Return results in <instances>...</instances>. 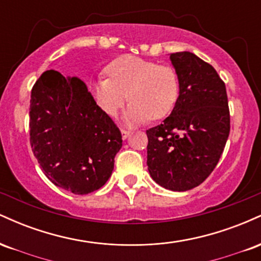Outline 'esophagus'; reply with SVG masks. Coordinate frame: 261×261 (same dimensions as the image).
Instances as JSON below:
<instances>
[{
  "mask_svg": "<svg viewBox=\"0 0 261 261\" xmlns=\"http://www.w3.org/2000/svg\"><path fill=\"white\" fill-rule=\"evenodd\" d=\"M130 131L127 130H121V136H122V140H126L128 136H130Z\"/></svg>",
  "mask_w": 261,
  "mask_h": 261,
  "instance_id": "1",
  "label": "esophagus"
}]
</instances>
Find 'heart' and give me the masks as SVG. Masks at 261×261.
<instances>
[{
	"mask_svg": "<svg viewBox=\"0 0 261 261\" xmlns=\"http://www.w3.org/2000/svg\"><path fill=\"white\" fill-rule=\"evenodd\" d=\"M108 77L99 76L91 83L97 106L109 116H115L128 98L124 112L127 125L149 118H164L172 112L179 97V79L174 68L136 56L116 59L107 67Z\"/></svg>",
	"mask_w": 261,
	"mask_h": 261,
	"instance_id": "obj_1",
	"label": "heart"
}]
</instances>
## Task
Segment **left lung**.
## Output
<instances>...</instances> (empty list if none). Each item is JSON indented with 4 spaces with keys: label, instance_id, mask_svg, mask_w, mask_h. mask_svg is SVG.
<instances>
[{
    "label": "left lung",
    "instance_id": "left-lung-1",
    "mask_svg": "<svg viewBox=\"0 0 261 261\" xmlns=\"http://www.w3.org/2000/svg\"><path fill=\"white\" fill-rule=\"evenodd\" d=\"M179 97L162 124L146 131L149 175L161 187L187 191L217 166L229 135L226 86L211 65L189 51L170 54Z\"/></svg>",
    "mask_w": 261,
    "mask_h": 261
}]
</instances>
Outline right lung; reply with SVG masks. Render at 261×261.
Here are the masks:
<instances>
[{
    "instance_id": "add662e5",
    "label": "right lung",
    "mask_w": 261,
    "mask_h": 261,
    "mask_svg": "<svg viewBox=\"0 0 261 261\" xmlns=\"http://www.w3.org/2000/svg\"><path fill=\"white\" fill-rule=\"evenodd\" d=\"M31 145L44 174L76 195L106 184L122 139L77 77L47 70L32 89Z\"/></svg>"
}]
</instances>
